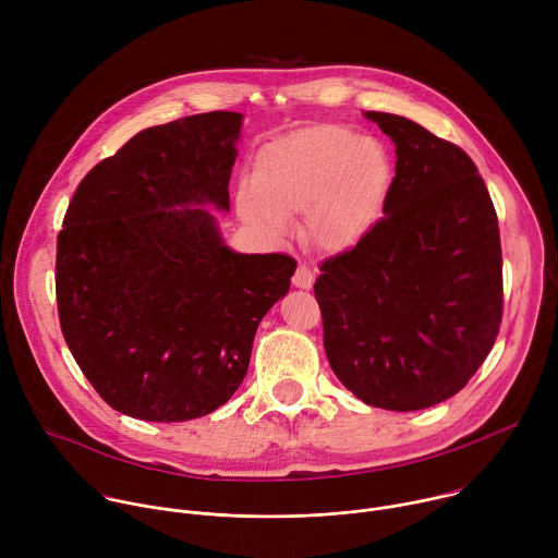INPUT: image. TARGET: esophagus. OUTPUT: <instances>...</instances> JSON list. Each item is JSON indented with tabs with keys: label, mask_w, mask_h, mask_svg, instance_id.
I'll return each instance as SVG.
<instances>
[{
	"label": "esophagus",
	"mask_w": 558,
	"mask_h": 558,
	"mask_svg": "<svg viewBox=\"0 0 558 558\" xmlns=\"http://www.w3.org/2000/svg\"><path fill=\"white\" fill-rule=\"evenodd\" d=\"M293 287L298 289H311L313 287V271L306 265H298L293 274Z\"/></svg>",
	"instance_id": "1"
}]
</instances>
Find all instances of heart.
Instances as JSON below:
<instances>
[{"instance_id": "obj_1", "label": "heart", "mask_w": 558, "mask_h": 558, "mask_svg": "<svg viewBox=\"0 0 558 558\" xmlns=\"http://www.w3.org/2000/svg\"><path fill=\"white\" fill-rule=\"evenodd\" d=\"M390 187V156L375 138L344 125H320L265 147L254 181L238 192V207L274 235L304 214L308 245L347 252L379 222Z\"/></svg>"}]
</instances>
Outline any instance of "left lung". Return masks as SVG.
Masks as SVG:
<instances>
[{
	"label": "left lung",
	"mask_w": 558,
	"mask_h": 558,
	"mask_svg": "<svg viewBox=\"0 0 558 558\" xmlns=\"http://www.w3.org/2000/svg\"><path fill=\"white\" fill-rule=\"evenodd\" d=\"M395 143L384 218L320 265L325 351L368 407L422 411L488 357L504 313L501 238L472 158L420 123L366 112Z\"/></svg>",
	"instance_id": "8db88e82"
}]
</instances>
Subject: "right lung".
I'll use <instances>...</instances> for the list:
<instances>
[{"instance_id":"obj_1","label":"right lung","mask_w":558,"mask_h":558,"mask_svg":"<svg viewBox=\"0 0 558 558\" xmlns=\"http://www.w3.org/2000/svg\"><path fill=\"white\" fill-rule=\"evenodd\" d=\"M241 112L132 136L78 183L57 235V308L78 368L145 422L214 413L243 384L256 329L295 260L235 254L205 207L229 209Z\"/></svg>"}]
</instances>
